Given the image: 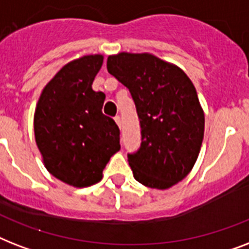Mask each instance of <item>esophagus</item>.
<instances>
[{"label": "esophagus", "instance_id": "1", "mask_svg": "<svg viewBox=\"0 0 249 249\" xmlns=\"http://www.w3.org/2000/svg\"><path fill=\"white\" fill-rule=\"evenodd\" d=\"M113 120L116 121V124L119 125V128H121V117L120 116H115V117H113Z\"/></svg>", "mask_w": 249, "mask_h": 249}]
</instances>
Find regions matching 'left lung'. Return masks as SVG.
Here are the masks:
<instances>
[{
	"label": "left lung",
	"instance_id": "left-lung-1",
	"mask_svg": "<svg viewBox=\"0 0 249 249\" xmlns=\"http://www.w3.org/2000/svg\"><path fill=\"white\" fill-rule=\"evenodd\" d=\"M107 70L132 94L141 124V147L128 154L142 185L165 190L191 172L204 137L196 89L181 68L142 53L109 55Z\"/></svg>",
	"mask_w": 249,
	"mask_h": 249
}]
</instances>
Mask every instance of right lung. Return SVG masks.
Masks as SVG:
<instances>
[{
    "instance_id": "1",
    "label": "right lung",
    "mask_w": 249,
    "mask_h": 249,
    "mask_svg": "<svg viewBox=\"0 0 249 249\" xmlns=\"http://www.w3.org/2000/svg\"><path fill=\"white\" fill-rule=\"evenodd\" d=\"M102 63L103 55L94 54L66 64L45 86L35 111V138L46 169L75 187L101 181L120 150L119 126L102 113L105 93L91 88Z\"/></svg>"
}]
</instances>
